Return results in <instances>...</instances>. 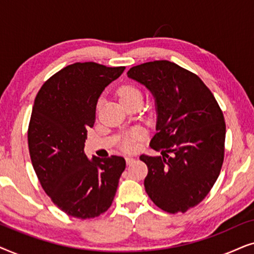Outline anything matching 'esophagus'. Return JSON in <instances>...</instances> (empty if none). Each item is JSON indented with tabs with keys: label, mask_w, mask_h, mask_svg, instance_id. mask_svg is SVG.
I'll list each match as a JSON object with an SVG mask.
<instances>
[{
	"label": "esophagus",
	"mask_w": 254,
	"mask_h": 254,
	"mask_svg": "<svg viewBox=\"0 0 254 254\" xmlns=\"http://www.w3.org/2000/svg\"><path fill=\"white\" fill-rule=\"evenodd\" d=\"M134 161H135V159L133 157H129V156H127V157H126V163L128 165L131 164V163H133Z\"/></svg>",
	"instance_id": "1"
}]
</instances>
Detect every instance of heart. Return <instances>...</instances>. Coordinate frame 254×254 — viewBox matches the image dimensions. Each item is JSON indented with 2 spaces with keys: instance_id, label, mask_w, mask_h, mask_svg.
I'll return each mask as SVG.
<instances>
[{
  "instance_id": "heart-1",
  "label": "heart",
  "mask_w": 254,
  "mask_h": 254,
  "mask_svg": "<svg viewBox=\"0 0 254 254\" xmlns=\"http://www.w3.org/2000/svg\"><path fill=\"white\" fill-rule=\"evenodd\" d=\"M118 97H119V100L124 105V104L133 102V100L136 99L142 100V92L141 90L136 88L135 85L125 84L123 86H120L119 90H118ZM137 140L138 133L130 134L129 136L124 138L123 143H121V148H123L125 151H134L135 149H136Z\"/></svg>"
}]
</instances>
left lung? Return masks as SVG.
I'll list each match as a JSON object with an SVG mask.
<instances>
[{
  "label": "left lung",
  "mask_w": 254,
  "mask_h": 254,
  "mask_svg": "<svg viewBox=\"0 0 254 254\" xmlns=\"http://www.w3.org/2000/svg\"><path fill=\"white\" fill-rule=\"evenodd\" d=\"M127 75L150 90L157 111L150 147L161 155L140 156L148 166L145 192L166 213H185L207 196L220 176L223 112L199 76L173 62H145Z\"/></svg>",
  "instance_id": "obj_1"
}]
</instances>
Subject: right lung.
<instances>
[{"label": "right lung", "instance_id": "1", "mask_svg": "<svg viewBox=\"0 0 254 254\" xmlns=\"http://www.w3.org/2000/svg\"><path fill=\"white\" fill-rule=\"evenodd\" d=\"M124 70L76 62L48 78L34 99L27 130L31 162L41 187L69 216L85 220L105 213L126 168L120 156L89 161L84 152L99 96Z\"/></svg>", "mask_w": 254, "mask_h": 254}]
</instances>
